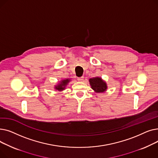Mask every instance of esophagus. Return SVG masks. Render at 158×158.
Returning <instances> with one entry per match:
<instances>
[{"label":"esophagus","instance_id":"obj_1","mask_svg":"<svg viewBox=\"0 0 158 158\" xmlns=\"http://www.w3.org/2000/svg\"><path fill=\"white\" fill-rule=\"evenodd\" d=\"M83 79H84V77L83 76H82V77H80L77 78V80L79 81H83Z\"/></svg>","mask_w":158,"mask_h":158}]
</instances>
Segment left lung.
<instances>
[{
  "label": "left lung",
  "instance_id": "obj_1",
  "mask_svg": "<svg viewBox=\"0 0 158 158\" xmlns=\"http://www.w3.org/2000/svg\"><path fill=\"white\" fill-rule=\"evenodd\" d=\"M89 84L92 88L97 93L104 92L107 89L106 82L100 77H94L89 79Z\"/></svg>",
  "mask_w": 158,
  "mask_h": 158
}]
</instances>
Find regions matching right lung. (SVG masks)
Masks as SVG:
<instances>
[{"mask_svg": "<svg viewBox=\"0 0 158 158\" xmlns=\"http://www.w3.org/2000/svg\"><path fill=\"white\" fill-rule=\"evenodd\" d=\"M70 81V79H66L65 80H63L61 83H60L59 85H58L57 86H56L55 88L56 89L59 90V91H62L63 90L64 88H65V86H66V85H67L69 83V82Z\"/></svg>", "mask_w": 158, "mask_h": 158, "instance_id": "1", "label": "right lung"}]
</instances>
